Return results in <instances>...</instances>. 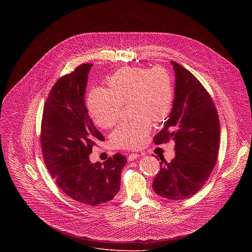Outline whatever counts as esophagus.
<instances>
[{
	"label": "esophagus",
	"mask_w": 252,
	"mask_h": 252,
	"mask_svg": "<svg viewBox=\"0 0 252 252\" xmlns=\"http://www.w3.org/2000/svg\"><path fill=\"white\" fill-rule=\"evenodd\" d=\"M139 156H140V154H138V153H132V154H130V155L128 156V160H129V161H134V160H136Z\"/></svg>",
	"instance_id": "esophagus-1"
}]
</instances>
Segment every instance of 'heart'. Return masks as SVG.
I'll return each instance as SVG.
<instances>
[{
  "label": "heart",
  "instance_id": "obj_1",
  "mask_svg": "<svg viewBox=\"0 0 252 252\" xmlns=\"http://www.w3.org/2000/svg\"><path fill=\"white\" fill-rule=\"evenodd\" d=\"M109 89L94 88L87 106L96 125L110 128L119 119L122 105L130 103L136 117L121 123L112 133L111 142L118 148L136 149L145 144L151 120H165L173 107L174 81L170 72L156 66L151 69L125 67L108 78Z\"/></svg>",
  "mask_w": 252,
  "mask_h": 252
}]
</instances>
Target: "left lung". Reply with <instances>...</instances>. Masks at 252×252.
<instances>
[{"instance_id":"1","label":"left lung","mask_w":252,"mask_h":252,"mask_svg":"<svg viewBox=\"0 0 252 252\" xmlns=\"http://www.w3.org/2000/svg\"><path fill=\"white\" fill-rule=\"evenodd\" d=\"M176 74L175 99L169 119L154 143L175 142L176 156L161 159L154 177V192L170 200H184L197 193L216 166L220 129L216 106L205 87L179 63L171 61Z\"/></svg>"}]
</instances>
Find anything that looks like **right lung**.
I'll return each instance as SVG.
<instances>
[{
    "instance_id": "obj_1",
    "label": "right lung",
    "mask_w": 252,
    "mask_h": 252,
    "mask_svg": "<svg viewBox=\"0 0 252 252\" xmlns=\"http://www.w3.org/2000/svg\"><path fill=\"white\" fill-rule=\"evenodd\" d=\"M92 66L82 64L54 84L43 108L40 143L46 168L62 191L78 203L97 206L118 193L127 159L116 153L104 163L90 162L93 146L105 141L84 102Z\"/></svg>"
}]
</instances>
